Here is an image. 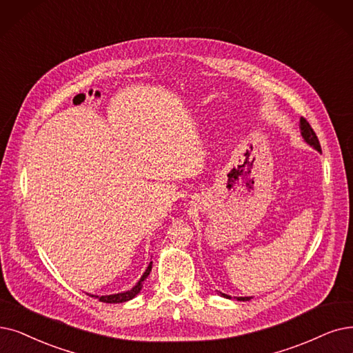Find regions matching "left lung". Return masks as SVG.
Returning a JSON list of instances; mask_svg holds the SVG:
<instances>
[{"instance_id":"left-lung-1","label":"left lung","mask_w":353,"mask_h":353,"mask_svg":"<svg viewBox=\"0 0 353 353\" xmlns=\"http://www.w3.org/2000/svg\"><path fill=\"white\" fill-rule=\"evenodd\" d=\"M300 129H301V134H303L305 142H307L310 146H313L314 149H317L319 152H321L319 139H317V136H316V133H314L312 125H310V123H308L304 117L300 119ZM221 295H223V297H225V299H230V295H225V294H221ZM250 299H252V297H237L239 301H249Z\"/></svg>"}]
</instances>
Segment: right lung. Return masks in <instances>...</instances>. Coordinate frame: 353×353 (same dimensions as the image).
<instances>
[{
    "label": "right lung",
    "mask_w": 353,
    "mask_h": 353,
    "mask_svg": "<svg viewBox=\"0 0 353 353\" xmlns=\"http://www.w3.org/2000/svg\"><path fill=\"white\" fill-rule=\"evenodd\" d=\"M152 271V262L149 263L148 270L145 271L143 276L139 279V283L130 290V291H125V292H120V294H112V295H101V297H97L100 301L103 303H110V304H117V303H124V301H129L132 300L133 297H136V295L140 292V290H142L143 287V281L148 278V275L150 274ZM91 297H94V295H91Z\"/></svg>",
    "instance_id": "right-lung-1"
}]
</instances>
